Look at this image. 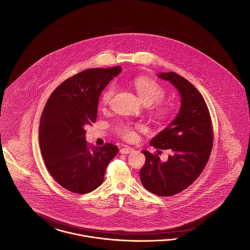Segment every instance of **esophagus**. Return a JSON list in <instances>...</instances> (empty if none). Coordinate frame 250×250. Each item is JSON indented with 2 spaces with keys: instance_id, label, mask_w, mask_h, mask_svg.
<instances>
[{
  "instance_id": "1",
  "label": "esophagus",
  "mask_w": 250,
  "mask_h": 250,
  "mask_svg": "<svg viewBox=\"0 0 250 250\" xmlns=\"http://www.w3.org/2000/svg\"><path fill=\"white\" fill-rule=\"evenodd\" d=\"M134 149L132 148V147H130V146H125V147H123V148H121L120 149V153H123V154H128V153H131L132 152Z\"/></svg>"
}]
</instances>
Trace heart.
I'll return each mask as SVG.
<instances>
[{"instance_id":"obj_1","label":"heart","mask_w":250,"mask_h":250,"mask_svg":"<svg viewBox=\"0 0 250 250\" xmlns=\"http://www.w3.org/2000/svg\"><path fill=\"white\" fill-rule=\"evenodd\" d=\"M133 84L139 94L141 100L146 104L152 107V115L158 120H166L170 117L172 106L169 104L164 103L163 100L166 97L165 88L159 84L154 80L147 77H139L133 81ZM116 85L114 83L108 85L102 95V104L104 106L109 105L115 96ZM141 129V125L123 122L117 127L119 136L125 140H131L135 136V131Z\"/></svg>"}]
</instances>
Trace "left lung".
<instances>
[{
	"label": "left lung",
	"mask_w": 250,
	"mask_h": 250,
	"mask_svg": "<svg viewBox=\"0 0 250 250\" xmlns=\"http://www.w3.org/2000/svg\"><path fill=\"white\" fill-rule=\"evenodd\" d=\"M158 77L179 90L182 106L177 118L149 142L159 148L158 153L168 149V160L163 163L157 153L143 150L146 162L140 180L150 193L169 197L184 191L202 173L212 149L213 130L208 106L189 81L172 71Z\"/></svg>",
	"instance_id": "obj_1"
}]
</instances>
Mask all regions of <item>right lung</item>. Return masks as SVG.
<instances>
[{
	"label": "right lung",
	"instance_id": "obj_1",
	"mask_svg": "<svg viewBox=\"0 0 250 250\" xmlns=\"http://www.w3.org/2000/svg\"><path fill=\"white\" fill-rule=\"evenodd\" d=\"M120 71L118 66L77 73L54 89L41 114L40 146L46 167L57 184L75 194L98 188L119 152L111 143L87 144L84 127L96 122L100 95Z\"/></svg>",
	"mask_w": 250,
	"mask_h": 250
}]
</instances>
